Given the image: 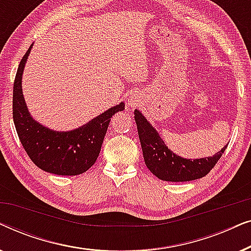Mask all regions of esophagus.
I'll list each match as a JSON object with an SVG mask.
<instances>
[{
	"label": "esophagus",
	"instance_id": "obj_1",
	"mask_svg": "<svg viewBox=\"0 0 251 251\" xmlns=\"http://www.w3.org/2000/svg\"><path fill=\"white\" fill-rule=\"evenodd\" d=\"M129 106H131V107H135V106H137V104H138V102H137V98H130V100H129Z\"/></svg>",
	"mask_w": 251,
	"mask_h": 251
}]
</instances>
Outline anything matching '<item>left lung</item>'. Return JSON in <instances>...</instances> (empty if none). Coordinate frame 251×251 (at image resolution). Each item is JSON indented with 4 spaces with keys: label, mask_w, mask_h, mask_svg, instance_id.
Here are the masks:
<instances>
[{
    "label": "left lung",
    "mask_w": 251,
    "mask_h": 251,
    "mask_svg": "<svg viewBox=\"0 0 251 251\" xmlns=\"http://www.w3.org/2000/svg\"><path fill=\"white\" fill-rule=\"evenodd\" d=\"M135 121L146 167L159 179L166 181H190L204 177L216 166L227 147V145L223 147L214 156L184 159L168 149L159 132L137 109H135Z\"/></svg>",
    "instance_id": "obj_1"
}]
</instances>
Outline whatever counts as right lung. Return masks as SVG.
I'll use <instances>...</instances> for the list:
<instances>
[{"label": "right lung", "instance_id": "add662e5", "mask_svg": "<svg viewBox=\"0 0 251 251\" xmlns=\"http://www.w3.org/2000/svg\"><path fill=\"white\" fill-rule=\"evenodd\" d=\"M32 48L30 44L20 61L13 83L12 114L17 133L29 159L40 169L61 176L81 175L95 164L111 118L125 109V102L71 131H53L36 122L27 109L22 89L23 72Z\"/></svg>", "mask_w": 251, "mask_h": 251}]
</instances>
